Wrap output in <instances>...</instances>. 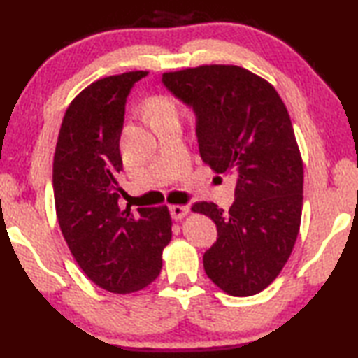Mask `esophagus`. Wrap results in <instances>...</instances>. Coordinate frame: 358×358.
I'll use <instances>...</instances> for the list:
<instances>
[{
    "label": "esophagus",
    "mask_w": 358,
    "mask_h": 358,
    "mask_svg": "<svg viewBox=\"0 0 358 358\" xmlns=\"http://www.w3.org/2000/svg\"><path fill=\"white\" fill-rule=\"evenodd\" d=\"M187 211H189V208H187L186 205H171V215L175 221L183 220L187 215Z\"/></svg>",
    "instance_id": "1"
}]
</instances>
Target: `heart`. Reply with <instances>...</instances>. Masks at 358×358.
I'll use <instances>...</instances> for the list:
<instances>
[{"instance_id": "heart-1", "label": "heart", "mask_w": 358, "mask_h": 358, "mask_svg": "<svg viewBox=\"0 0 358 358\" xmlns=\"http://www.w3.org/2000/svg\"><path fill=\"white\" fill-rule=\"evenodd\" d=\"M151 113H175V104L166 96H153L147 102V115Z\"/></svg>"}]
</instances>
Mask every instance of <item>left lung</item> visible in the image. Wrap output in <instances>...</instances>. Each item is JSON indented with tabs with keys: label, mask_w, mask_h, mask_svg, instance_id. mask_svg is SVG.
<instances>
[{
	"label": "left lung",
	"mask_w": 358,
	"mask_h": 358,
	"mask_svg": "<svg viewBox=\"0 0 358 358\" xmlns=\"http://www.w3.org/2000/svg\"><path fill=\"white\" fill-rule=\"evenodd\" d=\"M162 82L196 113L202 161L237 181L229 211L213 202L191 208L217 227L205 273L229 295L262 292L286 265L301 221L303 161L287 108L273 85L234 64L164 72Z\"/></svg>",
	"instance_id": "8db88e82"
}]
</instances>
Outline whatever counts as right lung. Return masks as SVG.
<instances>
[{
    "mask_svg": "<svg viewBox=\"0 0 358 358\" xmlns=\"http://www.w3.org/2000/svg\"><path fill=\"white\" fill-rule=\"evenodd\" d=\"M147 71L108 76L88 85L64 113L53 156V196L59 229L83 273L113 294L153 282L172 238L166 205L121 208L120 136L126 98Z\"/></svg>",
    "mask_w": 358,
    "mask_h": 358,
    "instance_id": "add662e5",
    "label": "right lung"
}]
</instances>
